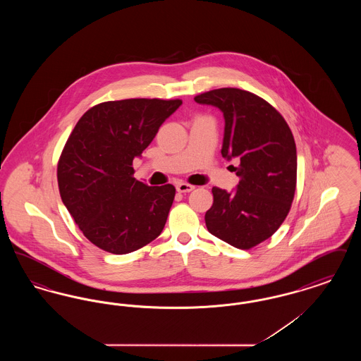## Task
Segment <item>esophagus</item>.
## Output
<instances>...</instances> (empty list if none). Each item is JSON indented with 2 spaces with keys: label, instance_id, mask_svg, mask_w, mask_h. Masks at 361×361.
Returning a JSON list of instances; mask_svg holds the SVG:
<instances>
[{
  "label": "esophagus",
  "instance_id": "obj_1",
  "mask_svg": "<svg viewBox=\"0 0 361 361\" xmlns=\"http://www.w3.org/2000/svg\"><path fill=\"white\" fill-rule=\"evenodd\" d=\"M176 189H177V192H180V193H187V192L193 190L195 187L190 185L188 183H178V184L176 185Z\"/></svg>",
  "mask_w": 361,
  "mask_h": 361
}]
</instances>
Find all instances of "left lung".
<instances>
[{"instance_id": "obj_1", "label": "left lung", "mask_w": 361, "mask_h": 361, "mask_svg": "<svg viewBox=\"0 0 361 361\" xmlns=\"http://www.w3.org/2000/svg\"><path fill=\"white\" fill-rule=\"evenodd\" d=\"M218 106L224 116L222 155L238 158L235 192L214 187L206 212L208 231L242 250L268 240L284 222L296 189V146L280 112L257 94L221 87L195 97Z\"/></svg>"}]
</instances>
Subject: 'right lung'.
Here are the masks:
<instances>
[{
    "label": "right lung",
    "instance_id": "right-lung-1",
    "mask_svg": "<svg viewBox=\"0 0 361 361\" xmlns=\"http://www.w3.org/2000/svg\"><path fill=\"white\" fill-rule=\"evenodd\" d=\"M181 104L180 99L105 102L87 109L71 131L56 168L59 193L97 247L127 255L164 230L176 188L137 181L133 161Z\"/></svg>",
    "mask_w": 361,
    "mask_h": 361
}]
</instances>
